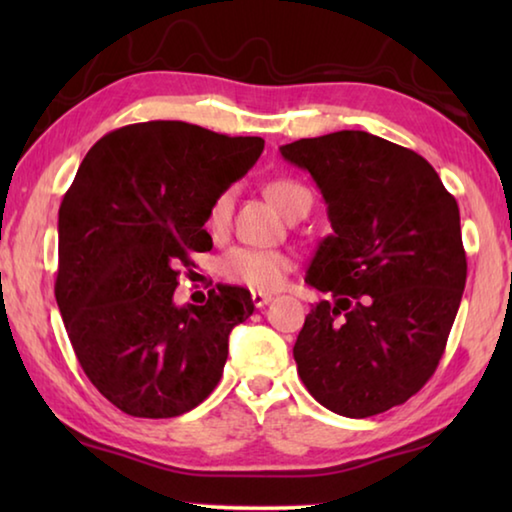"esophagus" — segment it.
<instances>
[{
  "label": "esophagus",
  "mask_w": 512,
  "mask_h": 512,
  "mask_svg": "<svg viewBox=\"0 0 512 512\" xmlns=\"http://www.w3.org/2000/svg\"><path fill=\"white\" fill-rule=\"evenodd\" d=\"M250 300H253L255 307H266L268 302H271V296H268V293H262V291H253V293H250Z\"/></svg>",
  "instance_id": "obj_1"
}]
</instances>
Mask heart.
<instances>
[{
	"label": "heart",
	"instance_id": "heart-1",
	"mask_svg": "<svg viewBox=\"0 0 512 512\" xmlns=\"http://www.w3.org/2000/svg\"><path fill=\"white\" fill-rule=\"evenodd\" d=\"M266 192L282 214H289L300 203H311L309 189L296 183V180H275V183L268 185ZM232 205H235V192L232 189H223L212 198L205 214V225L212 235H221V232L228 230ZM291 268L293 259L287 253L259 248H232L219 262V271L225 280L253 291L280 289Z\"/></svg>",
	"mask_w": 512,
	"mask_h": 512
}]
</instances>
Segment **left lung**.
<instances>
[{
	"label": "left lung",
	"instance_id": "left-lung-1",
	"mask_svg": "<svg viewBox=\"0 0 512 512\" xmlns=\"http://www.w3.org/2000/svg\"><path fill=\"white\" fill-rule=\"evenodd\" d=\"M311 173L332 235L305 282L323 291L293 359L307 391L345 418H370L427 384L461 305L467 259L461 214L436 169L363 131L280 146Z\"/></svg>",
	"mask_w": 512,
	"mask_h": 512
}]
</instances>
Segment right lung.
<instances>
[{"instance_id": "obj_1", "label": "right lung", "mask_w": 512, "mask_h": 512, "mask_svg": "<svg viewBox=\"0 0 512 512\" xmlns=\"http://www.w3.org/2000/svg\"><path fill=\"white\" fill-rule=\"evenodd\" d=\"M262 137L185 121L117 128L85 155L58 212L56 302L81 368L133 418H176L214 391L250 291L216 284L178 307L176 268L212 248V198L246 176Z\"/></svg>"}]
</instances>
